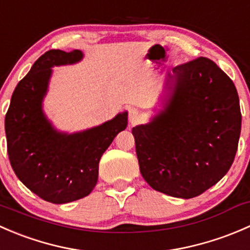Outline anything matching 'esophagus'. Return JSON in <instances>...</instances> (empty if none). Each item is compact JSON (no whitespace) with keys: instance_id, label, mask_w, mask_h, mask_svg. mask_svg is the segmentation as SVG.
<instances>
[{"instance_id":"esophagus-1","label":"esophagus","mask_w":250,"mask_h":250,"mask_svg":"<svg viewBox=\"0 0 250 250\" xmlns=\"http://www.w3.org/2000/svg\"><path fill=\"white\" fill-rule=\"evenodd\" d=\"M128 118H129L130 125H137V123H139V121L141 120V116H140L139 111H138L137 109H134V107H132V109L129 110V113H128Z\"/></svg>"}]
</instances>
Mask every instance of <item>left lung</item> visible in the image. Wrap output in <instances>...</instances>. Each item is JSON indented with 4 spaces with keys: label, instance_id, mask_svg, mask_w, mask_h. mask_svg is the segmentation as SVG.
<instances>
[{
    "label": "left lung",
    "instance_id": "left-lung-1",
    "mask_svg": "<svg viewBox=\"0 0 250 250\" xmlns=\"http://www.w3.org/2000/svg\"><path fill=\"white\" fill-rule=\"evenodd\" d=\"M169 78L166 110L132 129L135 151L151 188L192 198L232 166L241 134L239 99L231 78L208 58L178 65Z\"/></svg>",
    "mask_w": 250,
    "mask_h": 250
}]
</instances>
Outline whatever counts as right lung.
I'll return each mask as SVG.
<instances>
[{"label": "right lung", "mask_w": 250, "mask_h": 250, "mask_svg": "<svg viewBox=\"0 0 250 250\" xmlns=\"http://www.w3.org/2000/svg\"><path fill=\"white\" fill-rule=\"evenodd\" d=\"M81 50L50 49L39 58L16 87L4 118L7 152L19 180L47 202L62 204L85 197L98 181L99 161L116 135L127 127L128 113L74 134L53 128L42 110L52 69L75 64Z\"/></svg>", "instance_id": "add662e5"}]
</instances>
